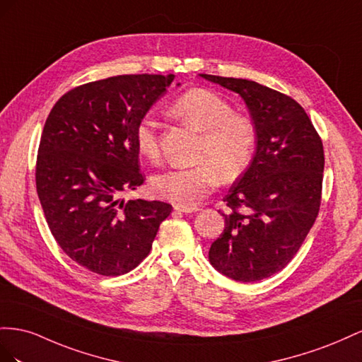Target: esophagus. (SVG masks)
Segmentation results:
<instances>
[{
	"label": "esophagus",
	"mask_w": 362,
	"mask_h": 362,
	"mask_svg": "<svg viewBox=\"0 0 362 362\" xmlns=\"http://www.w3.org/2000/svg\"><path fill=\"white\" fill-rule=\"evenodd\" d=\"M174 209L177 212H183V214H192V212L199 211V208H194V206H191V208H182V206H175Z\"/></svg>",
	"instance_id": "esophagus-1"
}]
</instances>
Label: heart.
<instances>
[{
    "label": "heart",
    "mask_w": 362,
    "mask_h": 362,
    "mask_svg": "<svg viewBox=\"0 0 362 362\" xmlns=\"http://www.w3.org/2000/svg\"><path fill=\"white\" fill-rule=\"evenodd\" d=\"M173 115L202 133L195 167L165 170L151 179V191L175 206L191 208L220 182H232L250 167L256 151V127L236 115L230 103L208 89H191L175 98ZM135 144L144 158L156 160L160 154L159 126L154 118L142 117L135 127Z\"/></svg>",
    "instance_id": "1"
}]
</instances>
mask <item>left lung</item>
<instances>
[{
    "instance_id": "1",
    "label": "left lung",
    "mask_w": 362,
    "mask_h": 362,
    "mask_svg": "<svg viewBox=\"0 0 362 362\" xmlns=\"http://www.w3.org/2000/svg\"><path fill=\"white\" fill-rule=\"evenodd\" d=\"M240 94L256 127L255 158L224 202V230L211 264L240 282L281 272L300 249L322 203L325 151L305 109L282 92L252 80L200 74Z\"/></svg>"
}]
</instances>
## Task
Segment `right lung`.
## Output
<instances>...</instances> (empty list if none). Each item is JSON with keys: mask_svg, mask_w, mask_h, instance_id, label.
I'll use <instances>...</instances> for the list:
<instances>
[{"mask_svg": "<svg viewBox=\"0 0 362 362\" xmlns=\"http://www.w3.org/2000/svg\"><path fill=\"white\" fill-rule=\"evenodd\" d=\"M174 74H130L68 90L51 109L36 159V189L56 243L101 276L138 267L173 206L119 200L144 183L135 127Z\"/></svg>", "mask_w": 362, "mask_h": 362, "instance_id": "right-lung-1", "label": "right lung"}]
</instances>
